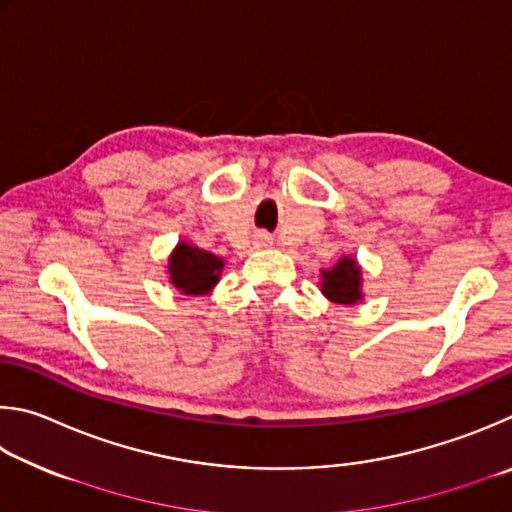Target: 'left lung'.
Instances as JSON below:
<instances>
[{
	"instance_id": "obj_1",
	"label": "left lung",
	"mask_w": 512,
	"mask_h": 512,
	"mask_svg": "<svg viewBox=\"0 0 512 512\" xmlns=\"http://www.w3.org/2000/svg\"><path fill=\"white\" fill-rule=\"evenodd\" d=\"M321 294L339 306H357L364 299L362 267L355 256L344 254L333 267L321 270Z\"/></svg>"
}]
</instances>
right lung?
I'll list each match as a JSON object with an SVG mask.
<instances>
[{
	"mask_svg": "<svg viewBox=\"0 0 512 512\" xmlns=\"http://www.w3.org/2000/svg\"><path fill=\"white\" fill-rule=\"evenodd\" d=\"M224 258L204 251L193 242L179 240L168 256V283L184 297H204L220 283Z\"/></svg>",
	"mask_w": 512,
	"mask_h": 512,
	"instance_id": "obj_1",
	"label": "right lung"
}]
</instances>
